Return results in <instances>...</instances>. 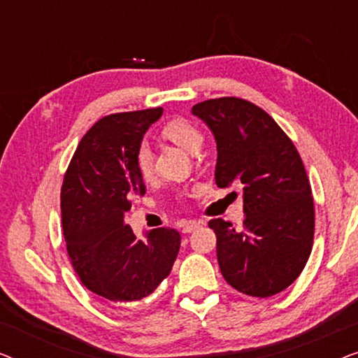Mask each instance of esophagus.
Instances as JSON below:
<instances>
[{
    "instance_id": "esophagus-1",
    "label": "esophagus",
    "mask_w": 358,
    "mask_h": 358,
    "mask_svg": "<svg viewBox=\"0 0 358 358\" xmlns=\"http://www.w3.org/2000/svg\"><path fill=\"white\" fill-rule=\"evenodd\" d=\"M200 228V222H195V220H189L182 224V233H192L195 229Z\"/></svg>"
}]
</instances>
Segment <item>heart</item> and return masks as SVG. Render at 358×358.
Here are the masks:
<instances>
[{"label": "heart", "mask_w": 358, "mask_h": 358, "mask_svg": "<svg viewBox=\"0 0 358 358\" xmlns=\"http://www.w3.org/2000/svg\"><path fill=\"white\" fill-rule=\"evenodd\" d=\"M163 135L189 153H197L202 148L203 134L194 122L187 119H173L163 127ZM135 164L143 178L153 174V153L148 143H140L135 151Z\"/></svg>", "instance_id": "b5f03b06"}]
</instances>
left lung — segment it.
<instances>
[{"label": "left lung", "instance_id": "obj_1", "mask_svg": "<svg viewBox=\"0 0 358 358\" xmlns=\"http://www.w3.org/2000/svg\"><path fill=\"white\" fill-rule=\"evenodd\" d=\"M192 114L217 141L215 182L241 185L244 229L210 220L224 280L249 296L277 295L296 280L311 254L315 203L305 166L285 131L252 102L220 97Z\"/></svg>", "mask_w": 358, "mask_h": 358}]
</instances>
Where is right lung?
Here are the masks:
<instances>
[{
	"mask_svg": "<svg viewBox=\"0 0 358 358\" xmlns=\"http://www.w3.org/2000/svg\"><path fill=\"white\" fill-rule=\"evenodd\" d=\"M163 107L102 117L83 136L62 185L66 251L83 285L114 303L138 301L169 275L180 248L173 228L138 239L125 223L131 199L145 195L135 151Z\"/></svg>",
	"mask_w": 358,
	"mask_h": 358,
	"instance_id": "right-lung-1",
	"label": "right lung"
}]
</instances>
